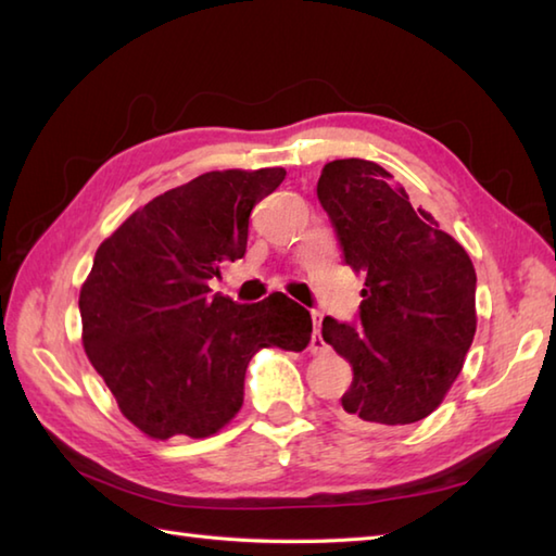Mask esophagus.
Returning a JSON list of instances; mask_svg holds the SVG:
<instances>
[{"instance_id": "esophagus-1", "label": "esophagus", "mask_w": 556, "mask_h": 556, "mask_svg": "<svg viewBox=\"0 0 556 556\" xmlns=\"http://www.w3.org/2000/svg\"><path fill=\"white\" fill-rule=\"evenodd\" d=\"M320 320H323V315L318 313V311H313V337H311V354H323V352H328V344H325V340L320 337Z\"/></svg>"}]
</instances>
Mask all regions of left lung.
Here are the masks:
<instances>
[{
	"label": "left lung",
	"instance_id": "left-lung-1",
	"mask_svg": "<svg viewBox=\"0 0 556 556\" xmlns=\"http://www.w3.org/2000/svg\"><path fill=\"white\" fill-rule=\"evenodd\" d=\"M318 200L344 263L366 277L358 325L323 320V340L354 371L344 421L383 429L429 417L463 371L477 330L470 255L374 161H330Z\"/></svg>",
	"mask_w": 556,
	"mask_h": 556
}]
</instances>
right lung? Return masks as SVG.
I'll list each match as a JSON object with an SVG mask.
<instances>
[{"label":"right lung","mask_w":556,"mask_h":556,"mask_svg":"<svg viewBox=\"0 0 556 556\" xmlns=\"http://www.w3.org/2000/svg\"><path fill=\"white\" fill-rule=\"evenodd\" d=\"M285 168L210 170L159 194L98 245L81 285V342L123 415L149 439H206L243 405L263 346L303 352L311 313L285 293L241 306L210 289L245 255L253 206Z\"/></svg>","instance_id":"right-lung-1"}]
</instances>
